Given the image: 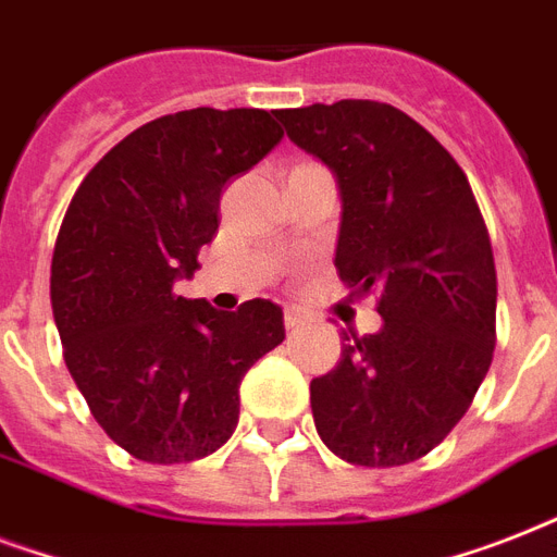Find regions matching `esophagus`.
<instances>
[{
    "label": "esophagus",
    "mask_w": 557,
    "mask_h": 557,
    "mask_svg": "<svg viewBox=\"0 0 557 557\" xmlns=\"http://www.w3.org/2000/svg\"><path fill=\"white\" fill-rule=\"evenodd\" d=\"M283 323H286L288 332H295V330H300L306 321L300 312H295V309H286V314H283Z\"/></svg>",
    "instance_id": "34e87169"
}]
</instances>
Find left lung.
<instances>
[{"label": "left lung", "instance_id": "8db88e82", "mask_svg": "<svg viewBox=\"0 0 557 557\" xmlns=\"http://www.w3.org/2000/svg\"><path fill=\"white\" fill-rule=\"evenodd\" d=\"M280 121L338 178L335 269L384 318L375 335L344 332L338 367L312 379L314 428L352 466H407L454 431L492 367L488 227L454 156L401 109L338 100Z\"/></svg>", "mask_w": 557, "mask_h": 557}]
</instances>
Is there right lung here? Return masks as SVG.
<instances>
[{
    "label": "right lung",
    "instance_id": "add662e5",
    "mask_svg": "<svg viewBox=\"0 0 557 557\" xmlns=\"http://www.w3.org/2000/svg\"><path fill=\"white\" fill-rule=\"evenodd\" d=\"M283 138L265 109H185L115 144L65 210L51 309L65 367L112 442L144 462H193L239 422V381L283 344V309L216 312L178 277L216 236L222 187Z\"/></svg>",
    "mask_w": 557,
    "mask_h": 557
}]
</instances>
